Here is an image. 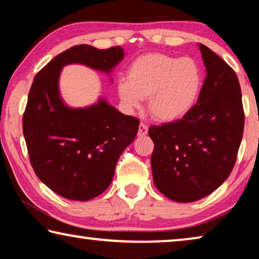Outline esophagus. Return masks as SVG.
<instances>
[{"label":"esophagus","mask_w":259,"mask_h":259,"mask_svg":"<svg viewBox=\"0 0 259 259\" xmlns=\"http://www.w3.org/2000/svg\"><path fill=\"white\" fill-rule=\"evenodd\" d=\"M148 130H149L148 125L144 124V123H141V124L138 125V136L140 137L146 136V135H148Z\"/></svg>","instance_id":"1"}]
</instances>
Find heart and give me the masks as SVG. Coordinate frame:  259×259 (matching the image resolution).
<instances>
[{
  "label": "heart",
  "mask_w": 259,
  "mask_h": 259,
  "mask_svg": "<svg viewBox=\"0 0 259 259\" xmlns=\"http://www.w3.org/2000/svg\"><path fill=\"white\" fill-rule=\"evenodd\" d=\"M201 83V69L194 59L151 53L137 58L130 65L128 79L118 81L117 94L128 110L140 108L143 99L149 98L153 118L172 123L193 109Z\"/></svg>",
  "instance_id": "b5f03b06"
}]
</instances>
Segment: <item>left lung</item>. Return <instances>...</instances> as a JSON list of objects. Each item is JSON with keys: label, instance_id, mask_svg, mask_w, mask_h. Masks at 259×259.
Here are the masks:
<instances>
[{"label": "left lung", "instance_id": "8db88e82", "mask_svg": "<svg viewBox=\"0 0 259 259\" xmlns=\"http://www.w3.org/2000/svg\"><path fill=\"white\" fill-rule=\"evenodd\" d=\"M199 49L207 75L196 105L179 121L149 129L154 186L177 202L196 201L225 183L244 128L236 73L207 46Z\"/></svg>", "mask_w": 259, "mask_h": 259}]
</instances>
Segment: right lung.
Here are the masks:
<instances>
[{"mask_svg":"<svg viewBox=\"0 0 259 259\" xmlns=\"http://www.w3.org/2000/svg\"><path fill=\"white\" fill-rule=\"evenodd\" d=\"M124 56L118 46L98 50L76 45L34 76L23 134L37 177L64 198L87 201L109 187L118 158L134 142L140 121L122 114L105 96L86 107L68 106L59 88L61 71L67 65H83L113 82L110 74Z\"/></svg>","mask_w":259,"mask_h":259,"instance_id":"1","label":"right lung"}]
</instances>
